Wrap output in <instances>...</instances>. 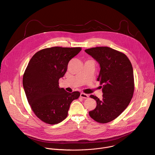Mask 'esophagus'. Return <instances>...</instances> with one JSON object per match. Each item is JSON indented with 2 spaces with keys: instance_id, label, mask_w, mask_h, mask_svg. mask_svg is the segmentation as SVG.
<instances>
[{
  "instance_id": "esophagus-1",
  "label": "esophagus",
  "mask_w": 155,
  "mask_h": 155,
  "mask_svg": "<svg viewBox=\"0 0 155 155\" xmlns=\"http://www.w3.org/2000/svg\"><path fill=\"white\" fill-rule=\"evenodd\" d=\"M80 97H81V98H84V99L87 98L89 97L88 95H87V94H84V93H81V94H80Z\"/></svg>"
}]
</instances>
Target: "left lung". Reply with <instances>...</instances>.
Here are the masks:
<instances>
[{"label":"left lung","mask_w":155,"mask_h":155,"mask_svg":"<svg viewBox=\"0 0 155 155\" xmlns=\"http://www.w3.org/2000/svg\"><path fill=\"white\" fill-rule=\"evenodd\" d=\"M85 51L100 64L97 80L104 93L101 99L90 95L97 106L89 114L95 121L106 124L120 115L131 101L134 90L133 67L125 54L108 47H92Z\"/></svg>","instance_id":"left-lung-1"}]
</instances>
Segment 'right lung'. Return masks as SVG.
I'll use <instances>...</instances> for the list:
<instances>
[{
    "mask_svg": "<svg viewBox=\"0 0 155 155\" xmlns=\"http://www.w3.org/2000/svg\"><path fill=\"white\" fill-rule=\"evenodd\" d=\"M81 47H53L42 49L32 57L24 72L23 86L34 114L42 122L57 124L68 116L71 104L80 93L66 92L59 79L67 71L69 61Z\"/></svg>",
    "mask_w": 155,
    "mask_h": 155,
    "instance_id": "obj_1",
    "label": "right lung"
}]
</instances>
